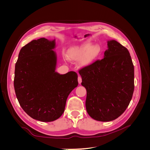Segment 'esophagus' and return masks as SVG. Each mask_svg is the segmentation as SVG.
<instances>
[{
  "instance_id": "obj_1",
  "label": "esophagus",
  "mask_w": 150,
  "mask_h": 150,
  "mask_svg": "<svg viewBox=\"0 0 150 150\" xmlns=\"http://www.w3.org/2000/svg\"><path fill=\"white\" fill-rule=\"evenodd\" d=\"M78 83H79V84H81V82H82V78H81V76H79V77H78Z\"/></svg>"
}]
</instances>
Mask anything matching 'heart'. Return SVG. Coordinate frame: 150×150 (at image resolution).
<instances>
[{
    "label": "heart",
    "instance_id": "obj_1",
    "mask_svg": "<svg viewBox=\"0 0 150 150\" xmlns=\"http://www.w3.org/2000/svg\"><path fill=\"white\" fill-rule=\"evenodd\" d=\"M100 52L99 45L85 42L71 48L67 53V57L71 61L79 62L81 66H87L96 59Z\"/></svg>",
    "mask_w": 150,
    "mask_h": 150
}]
</instances>
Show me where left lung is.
<instances>
[{
	"instance_id": "1",
	"label": "left lung",
	"mask_w": 150,
	"mask_h": 150,
	"mask_svg": "<svg viewBox=\"0 0 150 150\" xmlns=\"http://www.w3.org/2000/svg\"><path fill=\"white\" fill-rule=\"evenodd\" d=\"M104 58L79 71L87 91L86 108L95 120L111 121L126 110L134 91V66L130 54L115 40L108 41Z\"/></svg>"
}]
</instances>
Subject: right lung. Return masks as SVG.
<instances>
[{"mask_svg":"<svg viewBox=\"0 0 150 150\" xmlns=\"http://www.w3.org/2000/svg\"><path fill=\"white\" fill-rule=\"evenodd\" d=\"M55 39L33 40L22 47L15 66L13 85L21 108L32 118L56 120L64 111L67 98L78 85L74 71L56 72Z\"/></svg>","mask_w":150,"mask_h":150,"instance_id":"obj_1","label":"right lung"}]
</instances>
